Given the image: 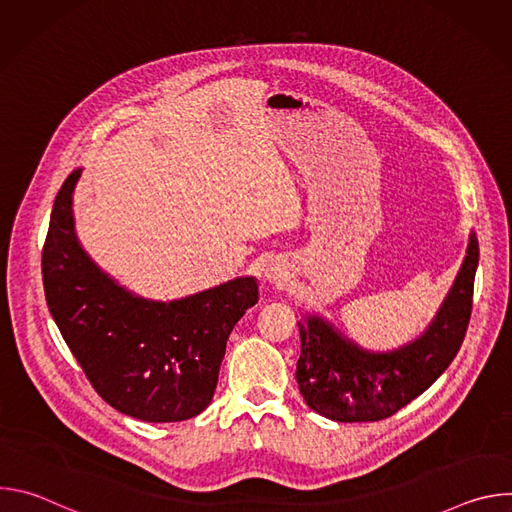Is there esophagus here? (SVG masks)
I'll return each instance as SVG.
<instances>
[{"mask_svg":"<svg viewBox=\"0 0 512 512\" xmlns=\"http://www.w3.org/2000/svg\"><path fill=\"white\" fill-rule=\"evenodd\" d=\"M265 281H267L269 285L281 287V285H285V283L289 281V271H287L285 267H281L279 263H273V265H269V267L265 269Z\"/></svg>","mask_w":512,"mask_h":512,"instance_id":"1","label":"esophagus"}]
</instances>
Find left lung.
Instances as JSON below:
<instances>
[{"label": "left lung", "instance_id": "obj_1", "mask_svg": "<svg viewBox=\"0 0 512 512\" xmlns=\"http://www.w3.org/2000/svg\"><path fill=\"white\" fill-rule=\"evenodd\" d=\"M478 239L470 233L458 275L427 328L395 350H367L320 314L298 322L302 354L296 381L308 407L342 423L397 413L440 377L458 354L472 312Z\"/></svg>", "mask_w": 512, "mask_h": 512}]
</instances>
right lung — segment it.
I'll return each mask as SVG.
<instances>
[{
  "label": "right lung",
  "mask_w": 512,
  "mask_h": 512,
  "mask_svg": "<svg viewBox=\"0 0 512 512\" xmlns=\"http://www.w3.org/2000/svg\"><path fill=\"white\" fill-rule=\"evenodd\" d=\"M83 168L56 194L42 251L48 310L93 389L119 413L150 423L184 421L214 395L227 340L257 304L253 275L158 302L135 296L83 249L72 192Z\"/></svg>",
  "instance_id": "1"
}]
</instances>
